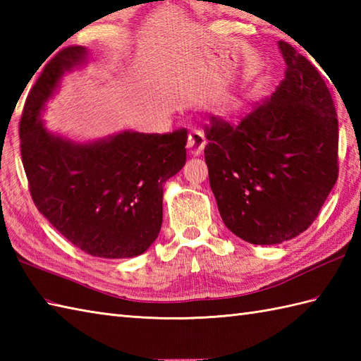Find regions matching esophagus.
<instances>
[{"instance_id": "34e87169", "label": "esophagus", "mask_w": 361, "mask_h": 361, "mask_svg": "<svg viewBox=\"0 0 361 361\" xmlns=\"http://www.w3.org/2000/svg\"><path fill=\"white\" fill-rule=\"evenodd\" d=\"M206 145V137L200 130H192L188 136V150L190 155H198Z\"/></svg>"}]
</instances>
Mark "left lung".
<instances>
[{"label": "left lung", "instance_id": "obj_1", "mask_svg": "<svg viewBox=\"0 0 361 361\" xmlns=\"http://www.w3.org/2000/svg\"><path fill=\"white\" fill-rule=\"evenodd\" d=\"M286 75L239 122L211 116L204 159L221 220L255 245L304 233L338 178V119L319 71L279 42Z\"/></svg>", "mask_w": 361, "mask_h": 361}]
</instances>
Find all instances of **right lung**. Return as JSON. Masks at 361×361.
I'll return each mask as SVG.
<instances>
[{
    "instance_id": "add662e5",
    "label": "right lung",
    "mask_w": 361,
    "mask_h": 361,
    "mask_svg": "<svg viewBox=\"0 0 361 361\" xmlns=\"http://www.w3.org/2000/svg\"><path fill=\"white\" fill-rule=\"evenodd\" d=\"M85 48L68 46L44 65L20 119L21 161L30 197L74 247L105 259L133 257L163 224V185L186 163L188 130L124 132L93 144L51 135L40 111Z\"/></svg>"
}]
</instances>
